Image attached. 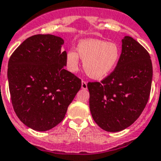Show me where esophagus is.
Wrapping results in <instances>:
<instances>
[{"label":"esophagus","mask_w":161,"mask_h":161,"mask_svg":"<svg viewBox=\"0 0 161 161\" xmlns=\"http://www.w3.org/2000/svg\"><path fill=\"white\" fill-rule=\"evenodd\" d=\"M81 89L82 90H87V83L86 81H81Z\"/></svg>","instance_id":"1"}]
</instances>
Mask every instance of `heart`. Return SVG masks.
<instances>
[{
  "label": "heart",
  "instance_id": "1",
  "mask_svg": "<svg viewBox=\"0 0 161 161\" xmlns=\"http://www.w3.org/2000/svg\"><path fill=\"white\" fill-rule=\"evenodd\" d=\"M120 48L113 42L96 39L80 41L77 53L67 52L66 64L71 72L79 70V57L84 61V69L90 78L103 80L107 77L117 65L120 59Z\"/></svg>",
  "mask_w": 161,
  "mask_h": 161
}]
</instances>
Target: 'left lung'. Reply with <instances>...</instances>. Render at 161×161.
Masks as SVG:
<instances>
[{
  "label": "left lung",
  "mask_w": 161,
  "mask_h": 161,
  "mask_svg": "<svg viewBox=\"0 0 161 161\" xmlns=\"http://www.w3.org/2000/svg\"><path fill=\"white\" fill-rule=\"evenodd\" d=\"M116 68L101 82H89L90 109L94 121L108 132H119L134 123L147 103L152 64L146 49L131 36L122 39Z\"/></svg>",
  "instance_id": "1"
}]
</instances>
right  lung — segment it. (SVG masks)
<instances>
[{"instance_id": "obj_1", "label": "right lung", "mask_w": 161, "mask_h": 161, "mask_svg": "<svg viewBox=\"0 0 161 161\" xmlns=\"http://www.w3.org/2000/svg\"><path fill=\"white\" fill-rule=\"evenodd\" d=\"M64 44L56 36H32L9 58L7 77L14 110L33 130L47 131L58 125L81 87V80L64 69Z\"/></svg>"}]
</instances>
